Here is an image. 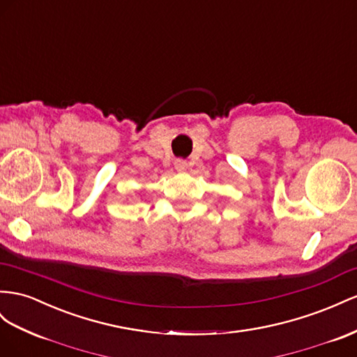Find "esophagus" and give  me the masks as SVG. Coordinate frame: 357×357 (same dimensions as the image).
Returning a JSON list of instances; mask_svg holds the SVG:
<instances>
[{
  "label": "esophagus",
  "instance_id": "34e87169",
  "mask_svg": "<svg viewBox=\"0 0 357 357\" xmlns=\"http://www.w3.org/2000/svg\"><path fill=\"white\" fill-rule=\"evenodd\" d=\"M186 168H188L186 160H183V159L176 160V169H177V171H186Z\"/></svg>",
  "mask_w": 357,
  "mask_h": 357
}]
</instances>
